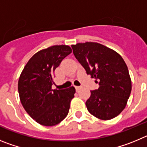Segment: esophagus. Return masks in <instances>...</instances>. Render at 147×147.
Returning <instances> with one entry per match:
<instances>
[{
    "mask_svg": "<svg viewBox=\"0 0 147 147\" xmlns=\"http://www.w3.org/2000/svg\"><path fill=\"white\" fill-rule=\"evenodd\" d=\"M75 88H76V91H79L80 88H81V87H80V86H75Z\"/></svg>",
    "mask_w": 147,
    "mask_h": 147,
    "instance_id": "1",
    "label": "esophagus"
}]
</instances>
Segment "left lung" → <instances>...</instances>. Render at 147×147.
<instances>
[{
    "instance_id": "left-lung-1",
    "label": "left lung",
    "mask_w": 147,
    "mask_h": 147,
    "mask_svg": "<svg viewBox=\"0 0 147 147\" xmlns=\"http://www.w3.org/2000/svg\"><path fill=\"white\" fill-rule=\"evenodd\" d=\"M71 47L87 74L99 85L90 91L85 103L89 113L101 120L116 117L125 108L132 90L129 71L123 58L98 42L77 43Z\"/></svg>"
}]
</instances>
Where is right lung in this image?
Segmentation results:
<instances>
[{"label": "right lung", "instance_id": "right-lung-1", "mask_svg": "<svg viewBox=\"0 0 147 147\" xmlns=\"http://www.w3.org/2000/svg\"><path fill=\"white\" fill-rule=\"evenodd\" d=\"M72 52L70 46L53 45L32 56L20 74L18 93L27 113L38 124L54 126L68 114L74 87L53 90L54 71Z\"/></svg>", "mask_w": 147, "mask_h": 147}]
</instances>
